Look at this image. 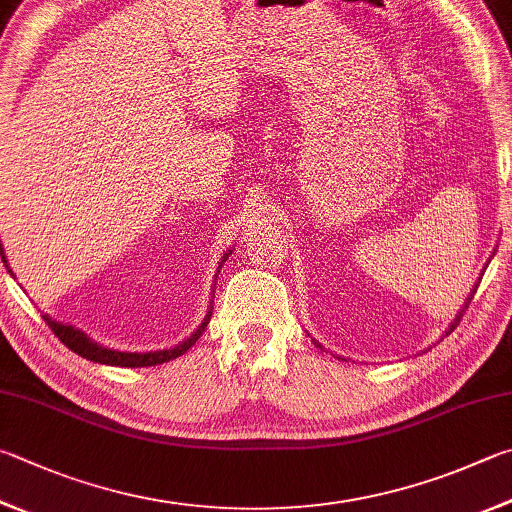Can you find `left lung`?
Returning a JSON list of instances; mask_svg holds the SVG:
<instances>
[{"label":"left lung","instance_id":"1","mask_svg":"<svg viewBox=\"0 0 512 512\" xmlns=\"http://www.w3.org/2000/svg\"><path fill=\"white\" fill-rule=\"evenodd\" d=\"M472 293H475V291H472ZM470 300H472V295H470ZM470 300H468V302H470ZM466 306H468V304H466ZM459 320H461V315H459V318H457V322H454V324H452V327H450V331H452L454 327H457V324H459ZM450 331H448V333H450Z\"/></svg>","mask_w":512,"mask_h":512}]
</instances>
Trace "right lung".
Here are the masks:
<instances>
[{"label":"right lung","mask_w":512,"mask_h":512,"mask_svg":"<svg viewBox=\"0 0 512 512\" xmlns=\"http://www.w3.org/2000/svg\"><path fill=\"white\" fill-rule=\"evenodd\" d=\"M2 262L6 264V255H4V248H2ZM210 315L212 311L206 315V320H203L201 327L192 333V336L181 342V345H176L174 349H165V351H150V353H127V351H111L96 345V342H91L85 333H80L78 329L69 327V324H60L51 320L49 315H44L46 324H49V329L58 336V340L62 342L64 347H69L73 353H78V356L87 358V360H94L100 362V365H116V367H152V365H161V362H170L174 358L183 356L185 351H188L194 342L199 340V336L203 331H206L208 322H210Z\"/></svg>","instance_id":"right-lung-1"}]
</instances>
